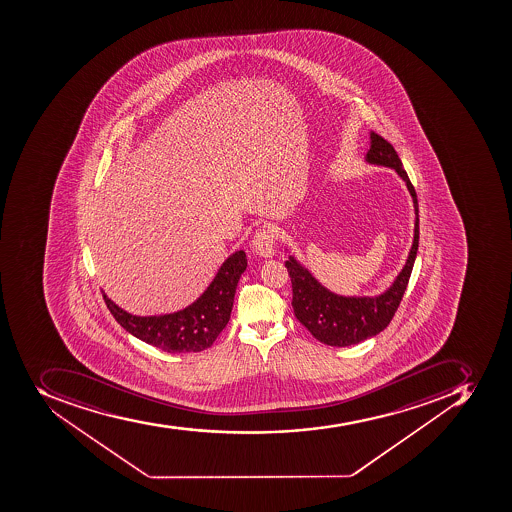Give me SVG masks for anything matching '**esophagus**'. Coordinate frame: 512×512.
Instances as JSON below:
<instances>
[{
    "label": "esophagus",
    "mask_w": 512,
    "mask_h": 512,
    "mask_svg": "<svg viewBox=\"0 0 512 512\" xmlns=\"http://www.w3.org/2000/svg\"><path fill=\"white\" fill-rule=\"evenodd\" d=\"M253 253L259 258L269 259L274 256L275 238L271 229H261L253 238Z\"/></svg>",
    "instance_id": "1"
}]
</instances>
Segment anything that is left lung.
Instances as JSON below:
<instances>
[{
  "instance_id": "left-lung-1",
  "label": "left lung",
  "mask_w": 512,
  "mask_h": 512,
  "mask_svg": "<svg viewBox=\"0 0 512 512\" xmlns=\"http://www.w3.org/2000/svg\"><path fill=\"white\" fill-rule=\"evenodd\" d=\"M366 163L372 166L388 167L401 177L414 204V238L411 250L403 269L396 275L387 290L375 296H343L325 288L311 274L308 267L290 254L285 261L290 274L296 319L312 333V337L329 346L358 345L387 329L390 320L395 316L399 303L403 300L404 290L408 287L412 267L416 261L419 248V204L416 190L412 187L403 163L396 154L395 148L380 137L379 133L370 132V148L367 150Z\"/></svg>"
}]
</instances>
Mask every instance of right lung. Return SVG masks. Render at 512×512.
Instances as JSON below:
<instances>
[{"mask_svg":"<svg viewBox=\"0 0 512 512\" xmlns=\"http://www.w3.org/2000/svg\"><path fill=\"white\" fill-rule=\"evenodd\" d=\"M246 266L245 251L230 254L203 295L187 308L171 314L133 316L109 300L103 291L104 303L114 319L138 340L167 353H200L216 341L229 322L238 280Z\"/></svg>","mask_w":512,"mask_h":512,"instance_id":"obj_1","label":"right lung"}]
</instances>
